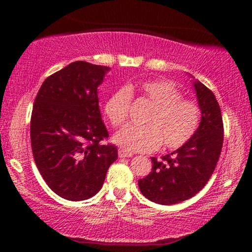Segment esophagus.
Wrapping results in <instances>:
<instances>
[{
	"label": "esophagus",
	"mask_w": 252,
	"mask_h": 252,
	"mask_svg": "<svg viewBox=\"0 0 252 252\" xmlns=\"http://www.w3.org/2000/svg\"><path fill=\"white\" fill-rule=\"evenodd\" d=\"M118 156L121 157H133V154H131V152H129V151H126V150L124 149H119L118 150Z\"/></svg>",
	"instance_id": "esophagus-1"
}]
</instances>
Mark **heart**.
I'll return each instance as SVG.
<instances>
[{
	"label": "heart",
	"mask_w": 252,
	"mask_h": 252,
	"mask_svg": "<svg viewBox=\"0 0 252 252\" xmlns=\"http://www.w3.org/2000/svg\"><path fill=\"white\" fill-rule=\"evenodd\" d=\"M133 96L146 101L151 108L142 121L145 126H126L114 135V142L122 149L150 152L162 144L164 149L177 150L195 135L201 119L199 105L183 97L173 81L166 79L141 81L114 91L103 108L112 126L126 124Z\"/></svg>",
	"instance_id": "b5f03b06"
}]
</instances>
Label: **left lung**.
I'll use <instances>...</instances> for the list:
<instances>
[{"mask_svg": "<svg viewBox=\"0 0 252 252\" xmlns=\"http://www.w3.org/2000/svg\"><path fill=\"white\" fill-rule=\"evenodd\" d=\"M201 110L195 135L184 146L157 159L152 157L150 174L139 179L146 199L174 205L196 195L212 175L223 146V119L215 95L200 81L194 83Z\"/></svg>", "mask_w": 252, "mask_h": 252, "instance_id": "1", "label": "left lung"}]
</instances>
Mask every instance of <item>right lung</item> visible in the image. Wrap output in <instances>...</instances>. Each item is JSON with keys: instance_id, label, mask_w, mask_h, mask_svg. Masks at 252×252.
<instances>
[{"instance_id": "obj_1", "label": "right lung", "mask_w": 252, "mask_h": 252, "mask_svg": "<svg viewBox=\"0 0 252 252\" xmlns=\"http://www.w3.org/2000/svg\"><path fill=\"white\" fill-rule=\"evenodd\" d=\"M105 65L77 61L42 83L32 106L30 139L35 163L58 196L81 201L97 194L118 151L105 144L97 86Z\"/></svg>"}]
</instances>
